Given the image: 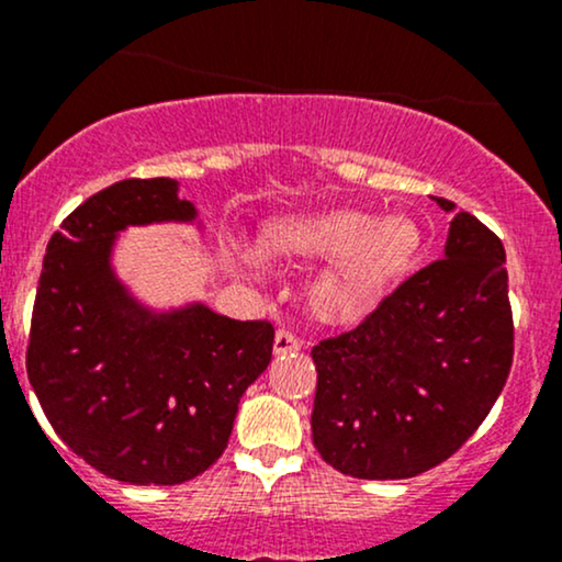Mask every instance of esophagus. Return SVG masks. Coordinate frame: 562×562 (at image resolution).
Returning a JSON list of instances; mask_svg holds the SVG:
<instances>
[{"instance_id":"obj_1","label":"esophagus","mask_w":562,"mask_h":562,"mask_svg":"<svg viewBox=\"0 0 562 562\" xmlns=\"http://www.w3.org/2000/svg\"><path fill=\"white\" fill-rule=\"evenodd\" d=\"M303 340L299 338V335H293L290 330H277L274 335V353H288V351H301Z\"/></svg>"}]
</instances>
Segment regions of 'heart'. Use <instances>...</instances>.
I'll return each mask as SVG.
<instances>
[{
	"label": "heart",
	"mask_w": 562,
	"mask_h": 562,
	"mask_svg": "<svg viewBox=\"0 0 562 562\" xmlns=\"http://www.w3.org/2000/svg\"><path fill=\"white\" fill-rule=\"evenodd\" d=\"M272 254L338 259L308 290L314 314L327 322L359 317L402 272L415 250V232L402 218L372 222L357 211L288 218L269 235Z\"/></svg>",
	"instance_id": "obj_1"
}]
</instances>
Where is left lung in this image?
I'll return each instance as SVG.
<instances>
[{
	"label": "left lung",
	"mask_w": 562,
	"mask_h": 562,
	"mask_svg": "<svg viewBox=\"0 0 562 562\" xmlns=\"http://www.w3.org/2000/svg\"><path fill=\"white\" fill-rule=\"evenodd\" d=\"M434 200L454 216L443 259L312 348L314 447L353 479L441 465L486 420L513 367L505 245L451 200Z\"/></svg>",
	"instance_id": "obj_1"
}]
</instances>
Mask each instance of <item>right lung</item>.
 Listing matches in <instances>:
<instances>
[{
  "mask_svg": "<svg viewBox=\"0 0 562 562\" xmlns=\"http://www.w3.org/2000/svg\"><path fill=\"white\" fill-rule=\"evenodd\" d=\"M173 179H124L87 198L49 237L25 370L55 434L102 475L173 486L227 449L245 389L272 362L274 327L190 303L150 312L115 280L126 227L192 222Z\"/></svg>",
  "mask_w": 562,
  "mask_h": 562,
  "instance_id": "right-lung-1",
  "label": "right lung"
}]
</instances>
